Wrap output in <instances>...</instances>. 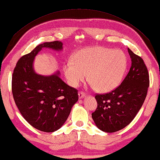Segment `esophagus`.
Listing matches in <instances>:
<instances>
[{"mask_svg":"<svg viewBox=\"0 0 160 160\" xmlns=\"http://www.w3.org/2000/svg\"><path fill=\"white\" fill-rule=\"evenodd\" d=\"M78 97H79L80 99H82L83 98L85 97V93L83 92H78Z\"/></svg>","mask_w":160,"mask_h":160,"instance_id":"esophagus-1","label":"esophagus"}]
</instances>
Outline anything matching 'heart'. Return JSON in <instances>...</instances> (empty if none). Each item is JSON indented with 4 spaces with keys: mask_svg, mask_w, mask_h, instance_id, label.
Returning <instances> with one entry per match:
<instances>
[{
    "mask_svg": "<svg viewBox=\"0 0 160 160\" xmlns=\"http://www.w3.org/2000/svg\"><path fill=\"white\" fill-rule=\"evenodd\" d=\"M128 68V58L120 50L88 48L75 52L63 66L68 83L76 88L86 78L98 92H109L120 85Z\"/></svg>",
    "mask_w": 160,
    "mask_h": 160,
    "instance_id": "heart-1",
    "label": "heart"
}]
</instances>
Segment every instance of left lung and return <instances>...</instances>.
<instances>
[{
    "label": "left lung",
    "mask_w": 160,
    "mask_h": 160,
    "mask_svg": "<svg viewBox=\"0 0 160 160\" xmlns=\"http://www.w3.org/2000/svg\"><path fill=\"white\" fill-rule=\"evenodd\" d=\"M132 65L120 85L112 92L97 95L98 108L92 118L98 129L115 132L128 126L142 106L149 85L148 68L142 58L128 48Z\"/></svg>",
    "instance_id": "8db88e82"
}]
</instances>
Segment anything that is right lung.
<instances>
[{
	"mask_svg": "<svg viewBox=\"0 0 160 160\" xmlns=\"http://www.w3.org/2000/svg\"><path fill=\"white\" fill-rule=\"evenodd\" d=\"M43 48L62 50L60 41L46 42L20 58L12 78L15 102L25 120L37 130L52 132L61 128L78 102V90L60 78L58 70L50 75L38 74L34 60Z\"/></svg>",
	"mask_w": 160,
	"mask_h": 160,
	"instance_id": "1",
	"label": "right lung"
}]
</instances>
